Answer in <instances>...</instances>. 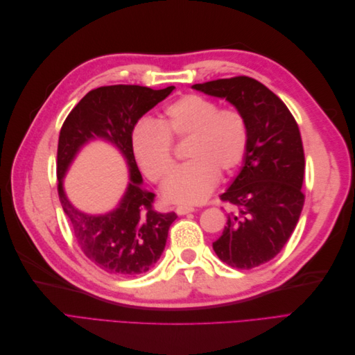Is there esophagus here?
<instances>
[{"instance_id":"obj_1","label":"esophagus","mask_w":355,"mask_h":355,"mask_svg":"<svg viewBox=\"0 0 355 355\" xmlns=\"http://www.w3.org/2000/svg\"><path fill=\"white\" fill-rule=\"evenodd\" d=\"M196 209L191 207V206H178L176 207V213L179 214V216H184V214H188L191 211H194Z\"/></svg>"}]
</instances>
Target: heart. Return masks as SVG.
Masks as SVG:
<instances>
[{"mask_svg": "<svg viewBox=\"0 0 355 355\" xmlns=\"http://www.w3.org/2000/svg\"><path fill=\"white\" fill-rule=\"evenodd\" d=\"M175 141H188V163L173 171L164 185V197L180 204L206 200L219 180L231 175L249 151V125L235 108L201 94H184L166 106L163 123L139 121L132 132V151L144 175L164 182L175 166Z\"/></svg>", "mask_w": 355, "mask_h": 355, "instance_id": "heart-1", "label": "heart"}]
</instances>
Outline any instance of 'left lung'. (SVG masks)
Masks as SVG:
<instances>
[{
  "label": "left lung",
  "mask_w": 355,
  "mask_h": 355,
  "mask_svg": "<svg viewBox=\"0 0 355 355\" xmlns=\"http://www.w3.org/2000/svg\"><path fill=\"white\" fill-rule=\"evenodd\" d=\"M192 89L227 99L249 125L244 166L220 196L234 209L213 250L227 265L252 270L280 253L296 228L305 202L302 137L284 102L254 78L240 75Z\"/></svg>",
  "instance_id": "1"
}]
</instances>
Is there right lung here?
I'll use <instances>...</instances> for the list:
<instances>
[{
  "instance_id": "obj_1",
  "label": "right lung",
  "mask_w": 355,
  "mask_h": 355,
  "mask_svg": "<svg viewBox=\"0 0 355 355\" xmlns=\"http://www.w3.org/2000/svg\"><path fill=\"white\" fill-rule=\"evenodd\" d=\"M173 85L153 90L142 85H103L89 92L63 121L58 144V192L73 237L89 259L115 275L146 272L163 253L175 211L159 213L155 194L141 188L142 175L132 151V132L139 118L166 99ZM112 141L128 159L131 184L114 212L101 217L84 215L67 201L61 187L62 175L78 149L90 138Z\"/></svg>"
}]
</instances>
